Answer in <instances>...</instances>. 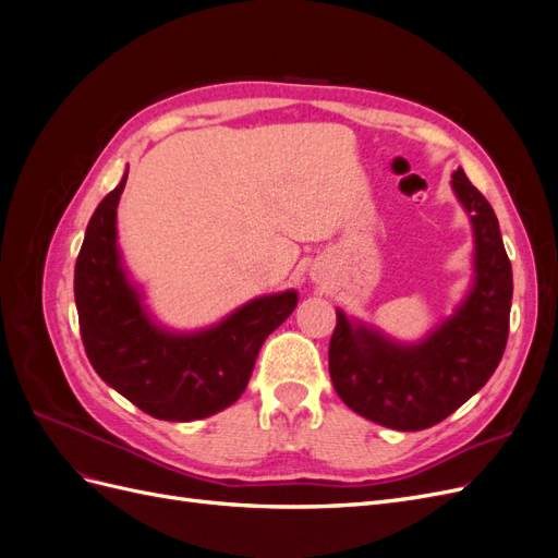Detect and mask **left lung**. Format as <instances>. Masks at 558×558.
Segmentation results:
<instances>
[{"instance_id": "1", "label": "left lung", "mask_w": 558, "mask_h": 558, "mask_svg": "<svg viewBox=\"0 0 558 558\" xmlns=\"http://www.w3.org/2000/svg\"><path fill=\"white\" fill-rule=\"evenodd\" d=\"M451 189L475 232V279L451 318L416 344H402L337 310L328 367L337 396L393 430L440 424L496 373L510 332L512 265L486 197L456 170Z\"/></svg>"}]
</instances>
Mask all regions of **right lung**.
<instances>
[{
    "label": "right lung",
    "mask_w": 558,
    "mask_h": 558,
    "mask_svg": "<svg viewBox=\"0 0 558 558\" xmlns=\"http://www.w3.org/2000/svg\"><path fill=\"white\" fill-rule=\"evenodd\" d=\"M121 183L99 202L74 267L81 340L95 373L118 393L162 421H195L238 400L256 356L298 305L295 291L263 295L197 332L160 328L128 279L116 244Z\"/></svg>",
    "instance_id": "add662e5"
}]
</instances>
